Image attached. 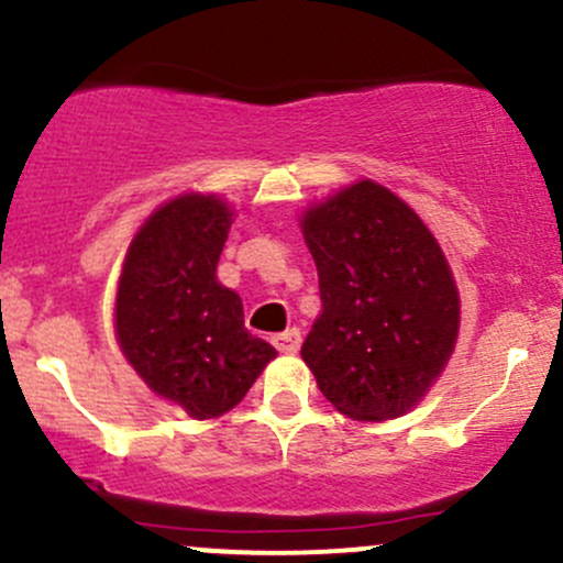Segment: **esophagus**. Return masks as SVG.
Wrapping results in <instances>:
<instances>
[{"label": "esophagus", "instance_id": "esophagus-1", "mask_svg": "<svg viewBox=\"0 0 563 563\" xmlns=\"http://www.w3.org/2000/svg\"><path fill=\"white\" fill-rule=\"evenodd\" d=\"M271 343H274L282 354H295L300 349V330L292 328L287 332H279V335L271 338Z\"/></svg>", "mask_w": 563, "mask_h": 563}]
</instances>
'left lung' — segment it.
<instances>
[{"label":"left lung","instance_id":"1","mask_svg":"<svg viewBox=\"0 0 563 563\" xmlns=\"http://www.w3.org/2000/svg\"><path fill=\"white\" fill-rule=\"evenodd\" d=\"M322 313L306 365L343 416L397 419L440 376L459 332V292L434 235L371 179L303 217Z\"/></svg>","mask_w":563,"mask_h":563}]
</instances>
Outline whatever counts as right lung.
Here are the masks:
<instances>
[{
  "label": "right lung",
  "mask_w": 563,
  "mask_h": 563,
  "mask_svg": "<svg viewBox=\"0 0 563 563\" xmlns=\"http://www.w3.org/2000/svg\"><path fill=\"white\" fill-rule=\"evenodd\" d=\"M231 209L217 196H179L131 241L120 276L118 341L155 395L192 419L244 400L276 349L244 328V306L217 282Z\"/></svg>",
  "instance_id": "add662e5"
}]
</instances>
